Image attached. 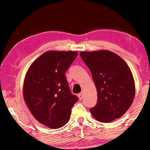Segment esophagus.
<instances>
[{"label":"esophagus","mask_w":150,"mask_h":150,"mask_svg":"<svg viewBox=\"0 0 150 150\" xmlns=\"http://www.w3.org/2000/svg\"><path fill=\"white\" fill-rule=\"evenodd\" d=\"M78 98H79V99H80V100H81L83 98V97H84V96H83V94H82V93H80V94H78Z\"/></svg>","instance_id":"esophagus-1"}]
</instances>
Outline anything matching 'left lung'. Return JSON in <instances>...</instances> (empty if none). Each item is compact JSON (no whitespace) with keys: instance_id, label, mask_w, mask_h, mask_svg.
<instances>
[{"instance_id":"left-lung-1","label":"left lung","mask_w":150,"mask_h":150,"mask_svg":"<svg viewBox=\"0 0 150 150\" xmlns=\"http://www.w3.org/2000/svg\"><path fill=\"white\" fill-rule=\"evenodd\" d=\"M80 57L91 70L97 91V103L90 109L101 123L120 118L132 104L135 87L126 62L109 50L82 52Z\"/></svg>"}]
</instances>
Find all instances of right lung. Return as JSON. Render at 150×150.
Masks as SVG:
<instances>
[{"instance_id":"1","label":"right lung","mask_w":150,"mask_h":150,"mask_svg":"<svg viewBox=\"0 0 150 150\" xmlns=\"http://www.w3.org/2000/svg\"><path fill=\"white\" fill-rule=\"evenodd\" d=\"M76 52L48 51L30 66L23 83V97L40 123L52 129L65 125L78 98L71 93L65 73Z\"/></svg>"}]
</instances>
